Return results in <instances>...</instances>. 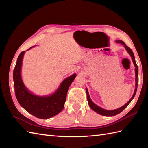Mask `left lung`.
Segmentation results:
<instances>
[{"instance_id":"1","label":"left lung","mask_w":148,"mask_h":148,"mask_svg":"<svg viewBox=\"0 0 148 148\" xmlns=\"http://www.w3.org/2000/svg\"><path fill=\"white\" fill-rule=\"evenodd\" d=\"M115 42L117 43H120L122 44V45L124 46V47L126 49V51H127V52L129 53L130 55L131 56L132 60L133 61V63L134 64V66L135 67V91H134L133 95L132 96V97H131V99L129 100V101L127 102V103H126L125 105H123V106H122L121 107H119L118 109H116L114 110H106L102 108V107H99V106L96 105V104L94 103L91 99L90 96H89V92L88 91L87 88H86V95H87V99H88V104L90 107V108L93 110L95 112H96V113L99 114L101 115H104V116H106V117H112V116L116 115L119 114H120L121 112H122L126 107L129 105L130 103L131 102V101H132V99L135 97L136 92L137 91V87H138V67L137 66V64L136 63L135 61V56H134V53L132 52V49H130L128 46H127L126 44H125L122 41H120V40H116Z\"/></svg>"}]
</instances>
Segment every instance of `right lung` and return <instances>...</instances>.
Returning a JSON list of instances; mask_svg holds the SVG:
<instances>
[{
  "label": "right lung",
  "instance_id": "1",
  "mask_svg": "<svg viewBox=\"0 0 148 148\" xmlns=\"http://www.w3.org/2000/svg\"><path fill=\"white\" fill-rule=\"evenodd\" d=\"M33 47L34 46L29 48L28 51ZM25 52L20 53L13 70V79L17 101L25 110L34 117L42 119L51 118L63 110L67 91L77 74L74 73L64 79L51 95L46 96L34 95L26 88L21 77V66Z\"/></svg>",
  "mask_w": 148,
  "mask_h": 148
}]
</instances>
